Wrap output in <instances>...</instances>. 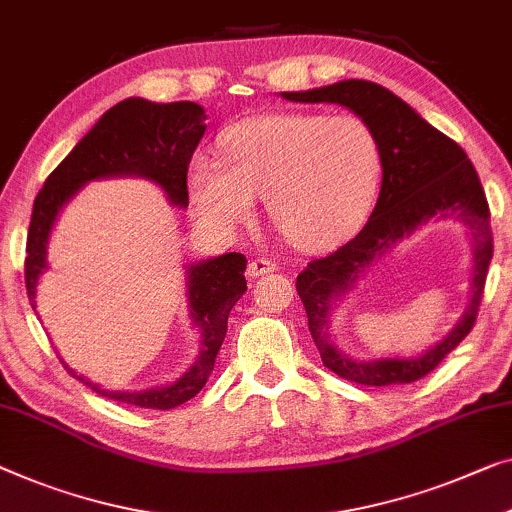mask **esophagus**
Instances as JSON below:
<instances>
[{"label": "esophagus", "mask_w": 512, "mask_h": 512, "mask_svg": "<svg viewBox=\"0 0 512 512\" xmlns=\"http://www.w3.org/2000/svg\"><path fill=\"white\" fill-rule=\"evenodd\" d=\"M277 270V263L268 261V258H251L247 265V274L249 277H261V274H268Z\"/></svg>", "instance_id": "obj_1"}]
</instances>
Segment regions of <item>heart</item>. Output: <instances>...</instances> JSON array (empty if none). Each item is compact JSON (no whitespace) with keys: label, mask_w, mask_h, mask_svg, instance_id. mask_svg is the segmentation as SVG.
Returning a JSON list of instances; mask_svg holds the SVG:
<instances>
[{"label":"heart","mask_w":512,"mask_h":512,"mask_svg":"<svg viewBox=\"0 0 512 512\" xmlns=\"http://www.w3.org/2000/svg\"><path fill=\"white\" fill-rule=\"evenodd\" d=\"M224 159L189 161V196L217 231L251 217L256 196L293 247L323 251L351 238L379 198L383 154L358 115L272 113L233 124Z\"/></svg>","instance_id":"1"}]
</instances>
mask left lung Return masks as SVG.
<instances>
[{
    "label": "left lung",
    "mask_w": 512,
    "mask_h": 512,
    "mask_svg": "<svg viewBox=\"0 0 512 512\" xmlns=\"http://www.w3.org/2000/svg\"><path fill=\"white\" fill-rule=\"evenodd\" d=\"M281 99L339 103L374 129L383 154L381 194L365 228L330 256L314 258L295 281L323 365L342 379L362 385L418 381L469 335L483 300L492 261V228L476 168L455 140L422 120L397 94L369 80H342L307 92H281ZM443 218L462 223L472 242L470 305L456 328L425 354L411 359L393 356L360 361L344 354L331 337L329 325L345 293L399 241L429 220Z\"/></svg>",
    "instance_id": "obj_1"
}]
</instances>
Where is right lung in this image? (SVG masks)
Listing matches in <instances>:
<instances>
[{
	"instance_id": "add662e5",
	"label": "right lung",
	"mask_w": 512,
	"mask_h": 512,
	"mask_svg": "<svg viewBox=\"0 0 512 512\" xmlns=\"http://www.w3.org/2000/svg\"><path fill=\"white\" fill-rule=\"evenodd\" d=\"M205 120L203 106L194 101L154 103L140 96L120 101L99 117L69 157L48 175L34 201L25 258V284L32 309H36V286L48 270V242L57 217L78 191L94 180L143 177L164 191L170 205L184 210L189 205V161L205 133ZM244 270L247 258L235 251L184 265L187 307L191 323L201 330V348L187 372L173 383L147 390H106L59 360L96 395L140 409H175L196 397L210 379L226 337L228 314L247 291Z\"/></svg>"
}]
</instances>
